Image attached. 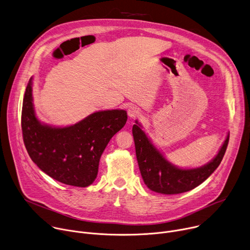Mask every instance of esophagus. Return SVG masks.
Here are the masks:
<instances>
[{
  "label": "esophagus",
  "instance_id": "1",
  "mask_svg": "<svg viewBox=\"0 0 250 250\" xmlns=\"http://www.w3.org/2000/svg\"><path fill=\"white\" fill-rule=\"evenodd\" d=\"M139 114H140V111H139V109L137 108L136 105H130L129 108L127 109V115L131 119H134V118L138 117Z\"/></svg>",
  "mask_w": 250,
  "mask_h": 250
}]
</instances>
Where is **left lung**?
Masks as SVG:
<instances>
[{
	"label": "left lung",
	"instance_id": "obj_1",
	"mask_svg": "<svg viewBox=\"0 0 250 250\" xmlns=\"http://www.w3.org/2000/svg\"><path fill=\"white\" fill-rule=\"evenodd\" d=\"M135 123L136 125L132 126V134L140 174L146 185L151 191L160 194H180L202 184L219 167L229 145V133L211 161L199 168L181 169L167 161L141 129L137 121Z\"/></svg>",
	"mask_w": 250,
	"mask_h": 250
}]
</instances>
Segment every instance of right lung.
<instances>
[{"instance_id":"right-lung-1","label":"right lung","mask_w":250,"mask_h":250,"mask_svg":"<svg viewBox=\"0 0 250 250\" xmlns=\"http://www.w3.org/2000/svg\"><path fill=\"white\" fill-rule=\"evenodd\" d=\"M127 120L124 110L101 111L65 127L42 124L32 103V78L23 97L21 130L31 160L53 179L71 186L87 187L97 177L99 162L110 139Z\"/></svg>"}]
</instances>
